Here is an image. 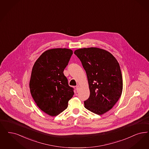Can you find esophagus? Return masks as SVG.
Returning <instances> with one entry per match:
<instances>
[{
    "instance_id": "obj_1",
    "label": "esophagus",
    "mask_w": 149,
    "mask_h": 149,
    "mask_svg": "<svg viewBox=\"0 0 149 149\" xmlns=\"http://www.w3.org/2000/svg\"><path fill=\"white\" fill-rule=\"evenodd\" d=\"M79 89H80V87H79V85H77V86H76V90H77V92H79Z\"/></svg>"
}]
</instances>
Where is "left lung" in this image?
Masks as SVG:
<instances>
[{"label": "left lung", "mask_w": 149, "mask_h": 149, "mask_svg": "<svg viewBox=\"0 0 149 149\" xmlns=\"http://www.w3.org/2000/svg\"><path fill=\"white\" fill-rule=\"evenodd\" d=\"M74 54L81 62L88 77L89 97L84 107L102 115L110 110L121 95L122 74L119 63L105 50L97 48L77 49Z\"/></svg>", "instance_id": "8db88e82"}]
</instances>
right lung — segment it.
<instances>
[{"label": "right lung", "instance_id": "obj_1", "mask_svg": "<svg viewBox=\"0 0 149 149\" xmlns=\"http://www.w3.org/2000/svg\"><path fill=\"white\" fill-rule=\"evenodd\" d=\"M72 54L69 49H49L36 60L32 69L30 93L39 109L52 116L65 110L74 94L63 72Z\"/></svg>", "mask_w": 149, "mask_h": 149}]
</instances>
